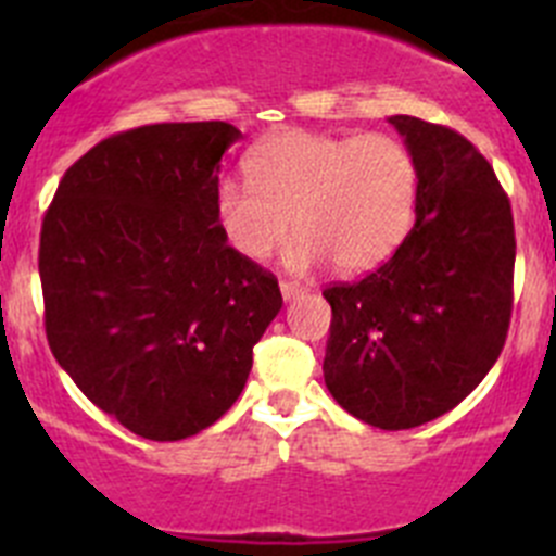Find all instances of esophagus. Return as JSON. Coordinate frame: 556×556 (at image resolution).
I'll return each mask as SVG.
<instances>
[{"instance_id": "34e87169", "label": "esophagus", "mask_w": 556, "mask_h": 556, "mask_svg": "<svg viewBox=\"0 0 556 556\" xmlns=\"http://www.w3.org/2000/svg\"><path fill=\"white\" fill-rule=\"evenodd\" d=\"M303 292H306V289H303L301 283L281 281V294H283V301H294V298H301Z\"/></svg>"}]
</instances>
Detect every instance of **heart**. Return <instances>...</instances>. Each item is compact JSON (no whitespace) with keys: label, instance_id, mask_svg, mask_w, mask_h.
<instances>
[{"label":"heart","instance_id":"obj_1","mask_svg":"<svg viewBox=\"0 0 556 556\" xmlns=\"http://www.w3.org/2000/svg\"><path fill=\"white\" fill-rule=\"evenodd\" d=\"M248 175L253 187L217 186V219L250 262L269 258L294 223L289 269L331 258L339 273H365L404 242L415 217V159L390 132H281L250 152Z\"/></svg>","mask_w":556,"mask_h":556}]
</instances>
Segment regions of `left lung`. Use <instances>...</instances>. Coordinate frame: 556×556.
I'll return each instance as SVG.
<instances>
[{
    "instance_id": "obj_1",
    "label": "left lung",
    "mask_w": 556,
    "mask_h": 556,
    "mask_svg": "<svg viewBox=\"0 0 556 556\" xmlns=\"http://www.w3.org/2000/svg\"><path fill=\"white\" fill-rule=\"evenodd\" d=\"M417 169L415 228L390 262L333 283L323 376L353 417L397 431L454 409L495 365L513 314L515 228L488 159L465 136L390 116Z\"/></svg>"
}]
</instances>
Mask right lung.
<instances>
[{
  "mask_svg": "<svg viewBox=\"0 0 556 556\" xmlns=\"http://www.w3.org/2000/svg\"><path fill=\"white\" fill-rule=\"evenodd\" d=\"M228 122L116 132L68 166L43 214L38 273L58 365L144 440L217 424L248 384L283 298L217 219Z\"/></svg>",
  "mask_w": 556,
  "mask_h": 556,
  "instance_id": "right-lung-1",
  "label": "right lung"
}]
</instances>
